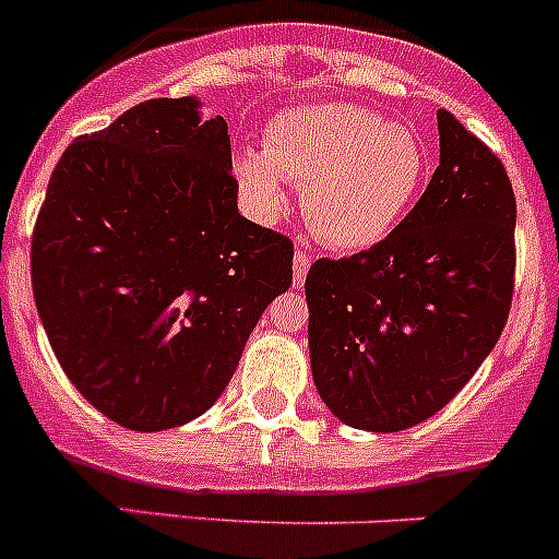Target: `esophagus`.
<instances>
[{"instance_id":"obj_1","label":"esophagus","mask_w":559,"mask_h":559,"mask_svg":"<svg viewBox=\"0 0 559 559\" xmlns=\"http://www.w3.org/2000/svg\"><path fill=\"white\" fill-rule=\"evenodd\" d=\"M310 263H313V260H310V254L301 252V249H296V254H294V285L296 288H301V285H305V276H307V271H310Z\"/></svg>"}]
</instances>
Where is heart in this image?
<instances>
[{
	"label": "heart",
	"mask_w": 559,
	"mask_h": 559,
	"mask_svg": "<svg viewBox=\"0 0 559 559\" xmlns=\"http://www.w3.org/2000/svg\"><path fill=\"white\" fill-rule=\"evenodd\" d=\"M235 174L263 216L288 204L285 179L305 186L313 233L332 249L360 252L402 222L421 188L424 152L413 132L377 112L326 102L274 116L263 152H243Z\"/></svg>",
	"instance_id": "obj_1"
}]
</instances>
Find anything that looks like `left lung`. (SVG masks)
Masks as SVG:
<instances>
[{
    "label": "left lung",
    "instance_id": "left-lung-1",
    "mask_svg": "<svg viewBox=\"0 0 559 559\" xmlns=\"http://www.w3.org/2000/svg\"><path fill=\"white\" fill-rule=\"evenodd\" d=\"M440 163L404 222L305 280L310 366L337 421L402 432L447 407L499 341L515 276V197L499 157L438 110Z\"/></svg>",
    "mask_w": 559,
    "mask_h": 559
}]
</instances>
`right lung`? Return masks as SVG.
<instances>
[{"label": "right lung", "instance_id": "1", "mask_svg": "<svg viewBox=\"0 0 559 559\" xmlns=\"http://www.w3.org/2000/svg\"><path fill=\"white\" fill-rule=\"evenodd\" d=\"M33 294L58 362L102 416L160 432L213 407L294 243L238 213L227 121L150 99L80 135L33 233Z\"/></svg>", "mask_w": 559, "mask_h": 559}]
</instances>
